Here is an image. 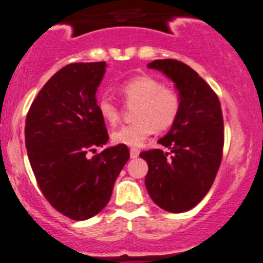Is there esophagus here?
Instances as JSON below:
<instances>
[{
    "instance_id": "34e87169",
    "label": "esophagus",
    "mask_w": 263,
    "mask_h": 263,
    "mask_svg": "<svg viewBox=\"0 0 263 263\" xmlns=\"http://www.w3.org/2000/svg\"><path fill=\"white\" fill-rule=\"evenodd\" d=\"M138 156H139V149H137V148H132V149H130V157L132 158H137Z\"/></svg>"
}]
</instances>
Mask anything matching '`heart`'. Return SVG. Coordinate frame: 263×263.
<instances>
[{
	"instance_id": "heart-1",
	"label": "heart",
	"mask_w": 263,
	"mask_h": 263,
	"mask_svg": "<svg viewBox=\"0 0 263 263\" xmlns=\"http://www.w3.org/2000/svg\"><path fill=\"white\" fill-rule=\"evenodd\" d=\"M121 93L130 102H138L135 108L137 121L125 124L112 133L118 144L139 147L149 135L170 128L180 110V96L175 89L163 87L160 80L148 75L133 78L121 85ZM101 118L108 124H116L120 118L118 105L108 96H102L97 102Z\"/></svg>"
}]
</instances>
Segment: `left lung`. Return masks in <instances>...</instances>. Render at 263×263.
Returning <instances> with one entry per match:
<instances>
[{
    "label": "left lung",
    "instance_id": "8db88e82",
    "mask_svg": "<svg viewBox=\"0 0 263 263\" xmlns=\"http://www.w3.org/2000/svg\"><path fill=\"white\" fill-rule=\"evenodd\" d=\"M147 66L173 80L180 110L167 134L158 139L168 152L139 155L148 163L145 188L158 207L180 214L197 206L216 178L222 158V111L216 93L188 65L166 59Z\"/></svg>",
    "mask_w": 263,
    "mask_h": 263
}]
</instances>
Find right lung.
I'll return each instance as SVG.
<instances>
[{
	"mask_svg": "<svg viewBox=\"0 0 263 263\" xmlns=\"http://www.w3.org/2000/svg\"><path fill=\"white\" fill-rule=\"evenodd\" d=\"M106 62H77L56 72L33 101L25 147L40 189L51 206L72 220L105 209L130 153L118 144L89 157L108 140L96 92Z\"/></svg>",
	"mask_w": 263,
	"mask_h": 263,
	"instance_id": "add662e5",
	"label": "right lung"
}]
</instances>
